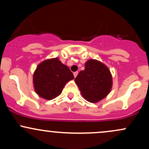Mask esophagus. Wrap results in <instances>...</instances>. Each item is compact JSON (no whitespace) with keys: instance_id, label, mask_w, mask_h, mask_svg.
Instances as JSON below:
<instances>
[{"instance_id":"34e87169","label":"esophagus","mask_w":149,"mask_h":149,"mask_svg":"<svg viewBox=\"0 0 149 149\" xmlns=\"http://www.w3.org/2000/svg\"><path fill=\"white\" fill-rule=\"evenodd\" d=\"M78 71H76V72H74V73H73V76H74V77H75V78H76V77L77 76V75H78Z\"/></svg>"}]
</instances>
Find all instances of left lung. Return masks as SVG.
<instances>
[{
	"label": "left lung",
	"mask_w": 149,
	"mask_h": 149,
	"mask_svg": "<svg viewBox=\"0 0 149 149\" xmlns=\"http://www.w3.org/2000/svg\"><path fill=\"white\" fill-rule=\"evenodd\" d=\"M82 96L88 102L97 103L110 93L112 88V75L109 68L96 59L85 62V69L75 78Z\"/></svg>",
	"instance_id": "1"
}]
</instances>
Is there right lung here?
Returning a JSON list of instances; mask_svg holds the SVG:
<instances>
[{
  "instance_id": "add662e5",
  "label": "right lung",
  "mask_w": 149,
  "mask_h": 149,
  "mask_svg": "<svg viewBox=\"0 0 149 149\" xmlns=\"http://www.w3.org/2000/svg\"><path fill=\"white\" fill-rule=\"evenodd\" d=\"M74 79L69 68L57 57L40 63L33 73V83L36 93L46 100L59 96L66 83Z\"/></svg>"
}]
</instances>
